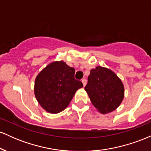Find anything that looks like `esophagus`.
<instances>
[{
	"label": "esophagus",
	"instance_id": "34e87169",
	"mask_svg": "<svg viewBox=\"0 0 151 151\" xmlns=\"http://www.w3.org/2000/svg\"><path fill=\"white\" fill-rule=\"evenodd\" d=\"M81 81H82L83 85H84V86H85L86 84V79H82V80H81Z\"/></svg>",
	"mask_w": 151,
	"mask_h": 151
}]
</instances>
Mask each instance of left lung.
Here are the masks:
<instances>
[{
    "label": "left lung",
    "mask_w": 151,
    "mask_h": 151,
    "mask_svg": "<svg viewBox=\"0 0 151 151\" xmlns=\"http://www.w3.org/2000/svg\"><path fill=\"white\" fill-rule=\"evenodd\" d=\"M84 89L92 104L101 114L115 110L124 96V84L121 79L111 70L102 67L90 71Z\"/></svg>",
    "instance_id": "1"
}]
</instances>
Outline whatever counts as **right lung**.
Instances as JSON below:
<instances>
[{
	"label": "right lung",
	"instance_id": "obj_1",
	"mask_svg": "<svg viewBox=\"0 0 151 151\" xmlns=\"http://www.w3.org/2000/svg\"><path fill=\"white\" fill-rule=\"evenodd\" d=\"M74 73L73 67L63 61L52 62L40 72L35 82V95L45 110L58 114L67 108L76 91L83 86Z\"/></svg>",
	"mask_w": 151,
	"mask_h": 151
}]
</instances>
